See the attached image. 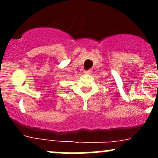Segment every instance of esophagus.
<instances>
[{
    "instance_id": "obj_1",
    "label": "esophagus",
    "mask_w": 158,
    "mask_h": 158,
    "mask_svg": "<svg viewBox=\"0 0 158 158\" xmlns=\"http://www.w3.org/2000/svg\"><path fill=\"white\" fill-rule=\"evenodd\" d=\"M84 73H85V74H90L91 73V70H88V71H85Z\"/></svg>"
}]
</instances>
